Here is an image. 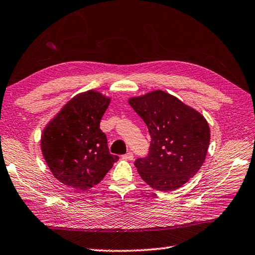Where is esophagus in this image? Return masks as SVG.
<instances>
[{"label":"esophagus","instance_id":"1","mask_svg":"<svg viewBox=\"0 0 255 255\" xmlns=\"http://www.w3.org/2000/svg\"><path fill=\"white\" fill-rule=\"evenodd\" d=\"M133 153H131V152H128V153H127L126 155H123V158H126V159H128V160H132L133 159Z\"/></svg>","mask_w":255,"mask_h":255}]
</instances>
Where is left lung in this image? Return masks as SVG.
<instances>
[{"label": "left lung", "instance_id": "left-lung-1", "mask_svg": "<svg viewBox=\"0 0 255 255\" xmlns=\"http://www.w3.org/2000/svg\"><path fill=\"white\" fill-rule=\"evenodd\" d=\"M128 103L152 137L148 156L134 163L139 176L156 190L178 189L205 162L209 124L201 113L163 90L129 98Z\"/></svg>", "mask_w": 255, "mask_h": 255}]
</instances>
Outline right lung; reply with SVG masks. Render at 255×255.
<instances>
[{
    "mask_svg": "<svg viewBox=\"0 0 255 255\" xmlns=\"http://www.w3.org/2000/svg\"><path fill=\"white\" fill-rule=\"evenodd\" d=\"M111 99L96 90L77 95L45 127L40 148L54 177L76 190L105 178L119 159L109 152L100 121Z\"/></svg>",
    "mask_w": 255,
    "mask_h": 255,
    "instance_id": "obj_1",
    "label": "right lung"
}]
</instances>
